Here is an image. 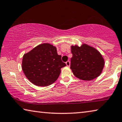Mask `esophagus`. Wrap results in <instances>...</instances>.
I'll return each instance as SVG.
<instances>
[{
	"mask_svg": "<svg viewBox=\"0 0 122 122\" xmlns=\"http://www.w3.org/2000/svg\"><path fill=\"white\" fill-rule=\"evenodd\" d=\"M66 66H67L69 67V66H70V62H69V61H67L66 62Z\"/></svg>",
	"mask_w": 122,
	"mask_h": 122,
	"instance_id": "1",
	"label": "esophagus"
}]
</instances>
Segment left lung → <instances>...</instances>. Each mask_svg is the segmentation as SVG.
<instances>
[{"instance_id":"obj_1","label":"left lung","mask_w":122,"mask_h":122,"mask_svg":"<svg viewBox=\"0 0 122 122\" xmlns=\"http://www.w3.org/2000/svg\"><path fill=\"white\" fill-rule=\"evenodd\" d=\"M71 71L76 78L85 81L93 80L101 74L105 65L103 56L95 48L87 44L71 46Z\"/></svg>"}]
</instances>
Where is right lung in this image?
Instances as JSON below:
<instances>
[{"label":"right lung","instance_id":"obj_1","mask_svg":"<svg viewBox=\"0 0 122 122\" xmlns=\"http://www.w3.org/2000/svg\"><path fill=\"white\" fill-rule=\"evenodd\" d=\"M61 59L55 46L44 43L24 54L22 68L27 79L32 84L37 86H48L57 80L61 68L66 66Z\"/></svg>","mask_w":122,"mask_h":122}]
</instances>
